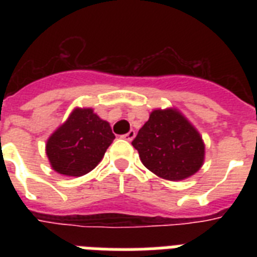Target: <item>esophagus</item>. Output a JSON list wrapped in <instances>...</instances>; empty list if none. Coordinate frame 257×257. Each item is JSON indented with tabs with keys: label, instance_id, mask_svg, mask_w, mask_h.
I'll return each mask as SVG.
<instances>
[{
	"label": "esophagus",
	"instance_id": "34e87169",
	"mask_svg": "<svg viewBox=\"0 0 257 257\" xmlns=\"http://www.w3.org/2000/svg\"><path fill=\"white\" fill-rule=\"evenodd\" d=\"M135 136H136V132H135V131H129L128 133L122 135V139H125V140L128 141H132L133 139H135Z\"/></svg>",
	"mask_w": 257,
	"mask_h": 257
}]
</instances>
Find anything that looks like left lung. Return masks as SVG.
Listing matches in <instances>:
<instances>
[{
	"mask_svg": "<svg viewBox=\"0 0 257 257\" xmlns=\"http://www.w3.org/2000/svg\"><path fill=\"white\" fill-rule=\"evenodd\" d=\"M132 145L143 164L163 179H187L203 165V140L191 122L175 109L153 110Z\"/></svg>",
	"mask_w": 257,
	"mask_h": 257,
	"instance_id": "8db88e82",
	"label": "left lung"
}]
</instances>
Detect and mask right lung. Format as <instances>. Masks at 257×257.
<instances>
[{
  "label": "right lung",
  "instance_id": "1",
  "mask_svg": "<svg viewBox=\"0 0 257 257\" xmlns=\"http://www.w3.org/2000/svg\"><path fill=\"white\" fill-rule=\"evenodd\" d=\"M114 135L92 109H74L46 143L52 168L65 176H82L96 168Z\"/></svg>",
  "mask_w": 257,
  "mask_h": 257
}]
</instances>
